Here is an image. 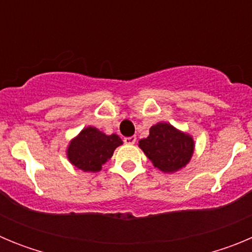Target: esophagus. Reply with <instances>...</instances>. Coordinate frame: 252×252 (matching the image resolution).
Masks as SVG:
<instances>
[{
    "label": "esophagus",
    "instance_id": "1",
    "mask_svg": "<svg viewBox=\"0 0 252 252\" xmlns=\"http://www.w3.org/2000/svg\"><path fill=\"white\" fill-rule=\"evenodd\" d=\"M124 142L126 145H133L135 142H136V137L135 136H128V137H125Z\"/></svg>",
    "mask_w": 252,
    "mask_h": 252
}]
</instances>
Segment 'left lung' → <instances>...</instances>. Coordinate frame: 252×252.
Returning <instances> with one entry per match:
<instances>
[{
	"instance_id": "left-lung-1",
	"label": "left lung",
	"mask_w": 252,
	"mask_h": 252,
	"mask_svg": "<svg viewBox=\"0 0 252 252\" xmlns=\"http://www.w3.org/2000/svg\"><path fill=\"white\" fill-rule=\"evenodd\" d=\"M139 146L154 166L164 173L184 168L194 151L193 137L166 122L151 126L149 136L140 140Z\"/></svg>"
}]
</instances>
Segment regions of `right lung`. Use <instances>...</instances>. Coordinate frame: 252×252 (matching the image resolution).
Returning <instances> with one entry per match:
<instances>
[{
	"label": "right lung",
	"instance_id": "add662e5",
	"mask_svg": "<svg viewBox=\"0 0 252 252\" xmlns=\"http://www.w3.org/2000/svg\"><path fill=\"white\" fill-rule=\"evenodd\" d=\"M122 145L119 135H106L98 128L88 126L70 141L66 157L75 168L83 171H99L102 165L113 155L117 146Z\"/></svg>",
	"mask_w": 252,
	"mask_h": 252
}]
</instances>
